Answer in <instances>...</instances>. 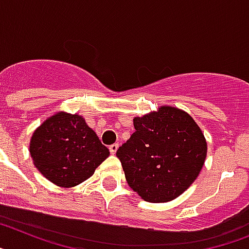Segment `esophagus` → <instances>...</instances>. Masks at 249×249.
Returning a JSON list of instances; mask_svg holds the SVG:
<instances>
[{
	"mask_svg": "<svg viewBox=\"0 0 249 249\" xmlns=\"http://www.w3.org/2000/svg\"><path fill=\"white\" fill-rule=\"evenodd\" d=\"M118 147H120V145H118V143H113V145H110L109 146L110 154H116L117 150H118Z\"/></svg>",
	"mask_w": 249,
	"mask_h": 249,
	"instance_id": "obj_1",
	"label": "esophagus"
}]
</instances>
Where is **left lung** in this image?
Returning a JSON list of instances; mask_svg holds the SVG:
<instances>
[{
	"mask_svg": "<svg viewBox=\"0 0 249 249\" xmlns=\"http://www.w3.org/2000/svg\"><path fill=\"white\" fill-rule=\"evenodd\" d=\"M135 132L117 150L127 183L149 202H166L183 194L200 174L206 141L186 112L160 107L136 117Z\"/></svg>",
	"mask_w": 249,
	"mask_h": 249,
	"instance_id": "1",
	"label": "left lung"
}]
</instances>
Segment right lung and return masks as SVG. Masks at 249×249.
<instances>
[{
	"instance_id": "right-lung-1",
	"label": "right lung",
	"mask_w": 249,
	"mask_h": 249,
	"mask_svg": "<svg viewBox=\"0 0 249 249\" xmlns=\"http://www.w3.org/2000/svg\"><path fill=\"white\" fill-rule=\"evenodd\" d=\"M30 155L52 183L73 187L92 176L109 157L96 133L77 114L57 113L33 133Z\"/></svg>"
}]
</instances>
